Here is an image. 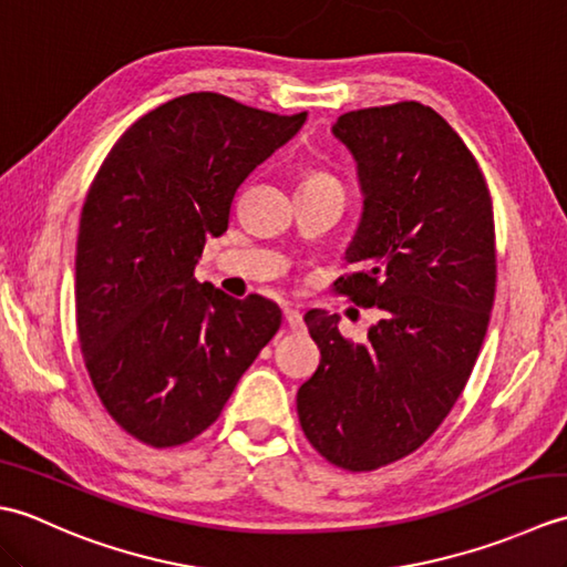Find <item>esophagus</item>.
I'll use <instances>...</instances> for the list:
<instances>
[{
  "label": "esophagus",
  "mask_w": 567,
  "mask_h": 567,
  "mask_svg": "<svg viewBox=\"0 0 567 567\" xmlns=\"http://www.w3.org/2000/svg\"><path fill=\"white\" fill-rule=\"evenodd\" d=\"M285 321H287V327H290L292 331H302L305 329V319H302V315H299L297 309H292V307H285Z\"/></svg>",
  "instance_id": "1"
}]
</instances>
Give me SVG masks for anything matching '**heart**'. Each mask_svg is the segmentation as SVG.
Masks as SVG:
<instances>
[{
  "label": "heart",
  "instance_id": "1",
  "mask_svg": "<svg viewBox=\"0 0 567 567\" xmlns=\"http://www.w3.org/2000/svg\"><path fill=\"white\" fill-rule=\"evenodd\" d=\"M317 183H333L331 177H327V175H307L305 179H302V185H317ZM336 185V183H333Z\"/></svg>",
  "mask_w": 567,
  "mask_h": 567
}]
</instances>
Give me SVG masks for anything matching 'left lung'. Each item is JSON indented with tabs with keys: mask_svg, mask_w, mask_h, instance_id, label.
I'll return each mask as SVG.
<instances>
[{
	"mask_svg": "<svg viewBox=\"0 0 567 567\" xmlns=\"http://www.w3.org/2000/svg\"><path fill=\"white\" fill-rule=\"evenodd\" d=\"M363 216L346 250L355 272L333 282L378 307L365 343L339 315H305L321 360L297 392L309 443L351 473L414 453L461 396L495 305L492 199L475 155L431 106L400 102L339 116Z\"/></svg>",
	"mask_w": 567,
	"mask_h": 567,
	"instance_id": "8db88e82",
	"label": "left lung"
}]
</instances>
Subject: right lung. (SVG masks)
<instances>
[{
	"instance_id": "1",
	"label": "right lung",
	"mask_w": 567,
	"mask_h": 567,
	"mask_svg": "<svg viewBox=\"0 0 567 567\" xmlns=\"http://www.w3.org/2000/svg\"><path fill=\"white\" fill-rule=\"evenodd\" d=\"M305 122L183 94L131 124L94 175L78 234V339L104 409L141 443L173 449L207 431L280 329L270 299L228 297L195 268L228 228L240 183Z\"/></svg>"
}]
</instances>
